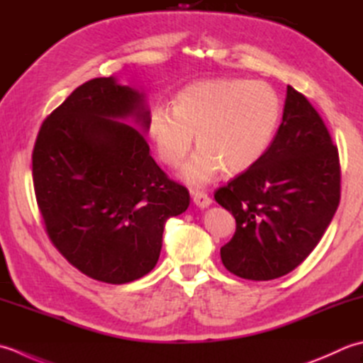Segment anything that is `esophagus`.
<instances>
[{"label":"esophagus","instance_id":"34e87169","mask_svg":"<svg viewBox=\"0 0 363 363\" xmlns=\"http://www.w3.org/2000/svg\"><path fill=\"white\" fill-rule=\"evenodd\" d=\"M192 201L199 206V208H206V206L211 205V199L203 191H191Z\"/></svg>","mask_w":363,"mask_h":363}]
</instances>
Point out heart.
Listing matches in <instances>:
<instances>
[{"label":"heart","instance_id":"b5f03b06","mask_svg":"<svg viewBox=\"0 0 363 363\" xmlns=\"http://www.w3.org/2000/svg\"><path fill=\"white\" fill-rule=\"evenodd\" d=\"M280 117L282 101L271 84L214 78L183 87L172 109L153 108L149 133L158 157L171 167L186 158L196 135L199 150L183 167V179L202 186L220 169L233 175L252 167L268 150Z\"/></svg>","mask_w":363,"mask_h":363}]
</instances>
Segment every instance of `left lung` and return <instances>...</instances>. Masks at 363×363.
<instances>
[{"mask_svg": "<svg viewBox=\"0 0 363 363\" xmlns=\"http://www.w3.org/2000/svg\"><path fill=\"white\" fill-rule=\"evenodd\" d=\"M337 145L316 109L286 86L282 123L268 150L247 171L214 192L233 214V238L220 247L232 274L282 277L323 238L340 202Z\"/></svg>", "mask_w": 363, "mask_h": 363, "instance_id": "8db88e82", "label": "left lung"}]
</instances>
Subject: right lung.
I'll return each mask as SVG.
<instances>
[{"label": "right lung", "instance_id": "add662e5", "mask_svg": "<svg viewBox=\"0 0 363 363\" xmlns=\"http://www.w3.org/2000/svg\"><path fill=\"white\" fill-rule=\"evenodd\" d=\"M144 94L109 78L73 91L45 121L33 150L37 205L51 242L83 274L128 284L157 264L169 218L189 191L161 171L131 119L149 130Z\"/></svg>", "mask_w": 363, "mask_h": 363}]
</instances>
